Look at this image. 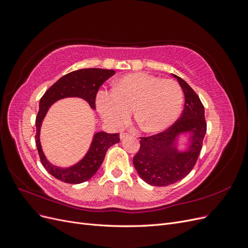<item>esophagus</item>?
I'll list each match as a JSON object with an SVG mask.
<instances>
[{
    "instance_id": "34e87169",
    "label": "esophagus",
    "mask_w": 248,
    "mask_h": 248,
    "mask_svg": "<svg viewBox=\"0 0 248 248\" xmlns=\"http://www.w3.org/2000/svg\"><path fill=\"white\" fill-rule=\"evenodd\" d=\"M130 134L129 133H126V132H122V133H120V139L121 140H124L125 138H127V137H129Z\"/></svg>"
}]
</instances>
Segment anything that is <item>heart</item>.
<instances>
[{
  "mask_svg": "<svg viewBox=\"0 0 248 248\" xmlns=\"http://www.w3.org/2000/svg\"><path fill=\"white\" fill-rule=\"evenodd\" d=\"M96 108L103 121L120 128L131 115L146 132H159L176 121L183 104V91L174 79L148 73H130L119 78L115 89H100Z\"/></svg>",
  "mask_w": 248,
  "mask_h": 248,
  "instance_id": "b5f03b06",
  "label": "heart"
}]
</instances>
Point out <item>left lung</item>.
I'll use <instances>...</instances> for the list:
<instances>
[{
	"label": "left lung",
	"instance_id": "obj_1",
	"mask_svg": "<svg viewBox=\"0 0 248 248\" xmlns=\"http://www.w3.org/2000/svg\"><path fill=\"white\" fill-rule=\"evenodd\" d=\"M171 76L177 78L184 93L182 115L166 131L140 138V148L133 157L139 176L154 186L174 184L189 174L198 160L207 130L205 108L199 96L184 79ZM181 136H186L189 141L184 149H178Z\"/></svg>",
	"mask_w": 248,
	"mask_h": 248
}]
</instances>
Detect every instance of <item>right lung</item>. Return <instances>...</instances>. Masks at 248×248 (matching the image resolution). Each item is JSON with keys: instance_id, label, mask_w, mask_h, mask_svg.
Here are the masks:
<instances>
[{"instance_id": "right-lung-1", "label": "right lung", "mask_w": 248, "mask_h": 248, "mask_svg": "<svg viewBox=\"0 0 248 248\" xmlns=\"http://www.w3.org/2000/svg\"><path fill=\"white\" fill-rule=\"evenodd\" d=\"M115 74V70L100 68H85L72 71L56 81L41 97L39 111L36 118V145L42 166L56 179L70 184H79L91 179L100 168L109 147L120 141L119 133L95 132L86 155L68 168H61L50 163L43 153L40 142V129L49 108L69 97H78L89 103L95 109V98L99 87Z\"/></svg>"}]
</instances>
